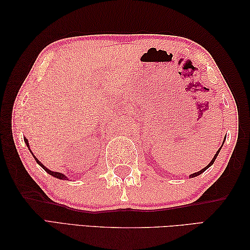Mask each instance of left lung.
Instances as JSON below:
<instances>
[{"label": "left lung", "mask_w": 250, "mask_h": 250, "mask_svg": "<svg viewBox=\"0 0 250 250\" xmlns=\"http://www.w3.org/2000/svg\"><path fill=\"white\" fill-rule=\"evenodd\" d=\"M221 147H222V146H221ZM221 147L219 148V149H218V151H217V152H216V155L214 156V158H213V160H211V161H210V163L208 164V166H207V167H205L204 168H202L200 172H196V173H194V174H191V175H190V177H195V176H198V175H200V174H202V173H203L204 171H206V169H207V168H208V167H209L211 166V164H213V163L215 162V160H216V158H217V156H218V153H219V151H220V149H221Z\"/></svg>", "instance_id": "obj_1"}]
</instances>
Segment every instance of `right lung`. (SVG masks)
<instances>
[{
  "instance_id": "right-lung-1",
  "label": "right lung",
  "mask_w": 250,
  "mask_h": 250,
  "mask_svg": "<svg viewBox=\"0 0 250 250\" xmlns=\"http://www.w3.org/2000/svg\"><path fill=\"white\" fill-rule=\"evenodd\" d=\"M23 139H24V143H25V144H26V146H28V148H29V149H30V147H29V143H28V140H26L25 139V137H23ZM30 151H31V149H30ZM31 153H32V155H33V152H32L31 151ZM33 157H34V159H35V161L37 162V163H39L40 164V166L42 167H43L44 169H45V171L47 172V173H48V174H50L51 175V176H54V177H56V178H59V179H67V177L65 176V175H63V174H61V173H58V172H54V171H50V169H48V168H47L46 167H44L43 166V164H42L41 163V161H39V160H37V159L35 158V156L33 155Z\"/></svg>"
}]
</instances>
